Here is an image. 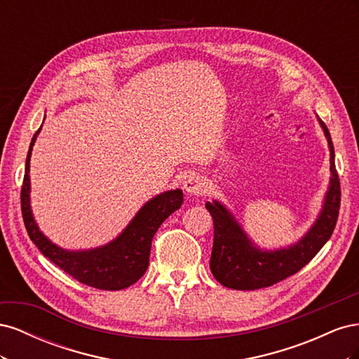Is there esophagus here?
I'll return each mask as SVG.
<instances>
[{
    "label": "esophagus",
    "mask_w": 359,
    "mask_h": 359,
    "mask_svg": "<svg viewBox=\"0 0 359 359\" xmlns=\"http://www.w3.org/2000/svg\"><path fill=\"white\" fill-rule=\"evenodd\" d=\"M203 181L198 175H191L184 181V190L187 191L189 196H199L203 193Z\"/></svg>",
    "instance_id": "34e87169"
}]
</instances>
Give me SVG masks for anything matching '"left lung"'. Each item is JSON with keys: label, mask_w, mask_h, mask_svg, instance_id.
<instances>
[{"label": "left lung", "mask_w": 359, "mask_h": 359, "mask_svg": "<svg viewBox=\"0 0 359 359\" xmlns=\"http://www.w3.org/2000/svg\"><path fill=\"white\" fill-rule=\"evenodd\" d=\"M318 116V115H316ZM330 148V184L318 219L297 243L265 250L252 241L232 211L220 201L206 202L214 222V244L210 260L211 273L220 285L236 290H255L273 286L298 273L331 238L340 210V181L334 163V145L327 126L318 116Z\"/></svg>", "instance_id": "left-lung-1"}]
</instances>
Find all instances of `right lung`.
I'll return each mask as SVG.
<instances>
[{"label":"right lung","instance_id":"1","mask_svg":"<svg viewBox=\"0 0 359 359\" xmlns=\"http://www.w3.org/2000/svg\"><path fill=\"white\" fill-rule=\"evenodd\" d=\"M40 130L41 126L31 139L20 191L24 223L31 241L53 264L86 286L102 290H121L132 286L145 274L149 265L151 243L158 227L172 212L181 208L182 190L163 191L145 202L123 232L104 245L85 250L62 248L40 231L31 210L29 160Z\"/></svg>","mask_w":359,"mask_h":359}]
</instances>
